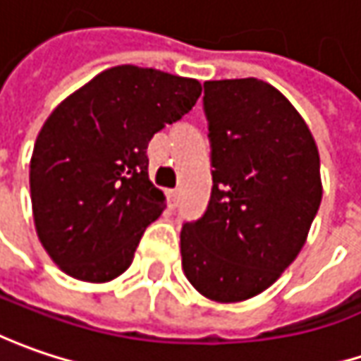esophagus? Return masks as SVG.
I'll list each match as a JSON object with an SVG mask.
<instances>
[{
    "label": "esophagus",
    "mask_w": 361,
    "mask_h": 361,
    "mask_svg": "<svg viewBox=\"0 0 361 361\" xmlns=\"http://www.w3.org/2000/svg\"><path fill=\"white\" fill-rule=\"evenodd\" d=\"M178 197H180L178 190H169V192H167V202H169V208H176V206H178Z\"/></svg>",
    "instance_id": "obj_1"
}]
</instances>
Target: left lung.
<instances>
[{
	"instance_id": "left-lung-1",
	"label": "left lung",
	"mask_w": 361,
	"mask_h": 361,
	"mask_svg": "<svg viewBox=\"0 0 361 361\" xmlns=\"http://www.w3.org/2000/svg\"><path fill=\"white\" fill-rule=\"evenodd\" d=\"M212 194L181 228V267L197 293L236 303L297 259L322 204L319 151L301 115L259 78L204 82Z\"/></svg>"
}]
</instances>
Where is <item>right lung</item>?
I'll return each mask as SVG.
<instances>
[{"label":"right lung","mask_w":361,"mask_h":361,"mask_svg":"<svg viewBox=\"0 0 361 361\" xmlns=\"http://www.w3.org/2000/svg\"><path fill=\"white\" fill-rule=\"evenodd\" d=\"M200 94L194 78L125 64L52 111L34 145L30 192L39 243L64 273L106 283L129 269L165 208L149 181L147 145Z\"/></svg>","instance_id":"1"}]
</instances>
